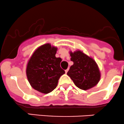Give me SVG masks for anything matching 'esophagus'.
Masks as SVG:
<instances>
[{
  "mask_svg": "<svg viewBox=\"0 0 124 124\" xmlns=\"http://www.w3.org/2000/svg\"><path fill=\"white\" fill-rule=\"evenodd\" d=\"M68 70H69V68H67V69H66V70H65V72H66V73H67V72H68Z\"/></svg>",
  "mask_w": 124,
  "mask_h": 124,
  "instance_id": "esophagus-1",
  "label": "esophagus"
}]
</instances>
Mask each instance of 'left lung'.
<instances>
[{
    "label": "left lung",
    "mask_w": 124,
    "mask_h": 124,
    "mask_svg": "<svg viewBox=\"0 0 124 124\" xmlns=\"http://www.w3.org/2000/svg\"><path fill=\"white\" fill-rule=\"evenodd\" d=\"M70 55L73 64L67 75L76 86L82 90H87L96 85L101 77L96 62L80 51L70 52Z\"/></svg>",
    "instance_id": "8db88e82"
}]
</instances>
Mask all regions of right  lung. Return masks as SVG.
Here are the masks:
<instances>
[{
	"label": "right lung",
	"mask_w": 124,
	"mask_h": 124,
	"mask_svg": "<svg viewBox=\"0 0 124 124\" xmlns=\"http://www.w3.org/2000/svg\"><path fill=\"white\" fill-rule=\"evenodd\" d=\"M57 49L49 44L40 46L34 52L27 65L26 75L35 90L49 93L54 90L65 71L60 67L62 58L55 57Z\"/></svg>",
	"instance_id": "add662e5"
}]
</instances>
